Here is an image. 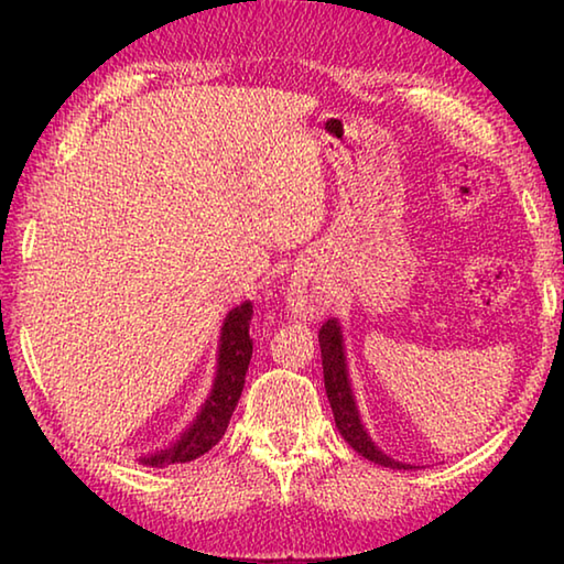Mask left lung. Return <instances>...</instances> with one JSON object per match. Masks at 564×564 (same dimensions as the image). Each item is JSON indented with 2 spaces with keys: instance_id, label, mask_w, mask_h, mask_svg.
<instances>
[{
  "instance_id": "8db88e82",
  "label": "left lung",
  "mask_w": 564,
  "mask_h": 564,
  "mask_svg": "<svg viewBox=\"0 0 564 564\" xmlns=\"http://www.w3.org/2000/svg\"><path fill=\"white\" fill-rule=\"evenodd\" d=\"M253 318V303L246 301L236 308L228 311L221 328V348H218V373L214 380V390L208 395L202 413L196 415L194 425L181 435L169 451H161L156 455L141 457L149 465H174V463H191L196 457L212 451V447L221 441L228 420H231L234 410L241 398V390L246 383V370L253 356V340L248 336Z\"/></svg>"
}]
</instances>
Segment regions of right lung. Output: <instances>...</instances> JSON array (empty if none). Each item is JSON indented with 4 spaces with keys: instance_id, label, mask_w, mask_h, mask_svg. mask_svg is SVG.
<instances>
[{
    "instance_id": "obj_1",
    "label": "right lung",
    "mask_w": 564,
    "mask_h": 564,
    "mask_svg": "<svg viewBox=\"0 0 564 564\" xmlns=\"http://www.w3.org/2000/svg\"><path fill=\"white\" fill-rule=\"evenodd\" d=\"M318 343H321V358H323V383H326L328 403L333 410V417H336V425L340 435L356 447L362 457L373 460L386 467H400L395 460H390L378 447L370 443L358 417L356 400H352L350 386H348V373H346V358H343V336L340 326L336 318L326 321L318 330Z\"/></svg>"
}]
</instances>
